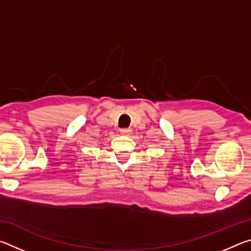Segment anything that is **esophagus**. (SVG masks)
I'll list each match as a JSON object with an SVG mask.
<instances>
[{
  "label": "esophagus",
  "instance_id": "34e87169",
  "mask_svg": "<svg viewBox=\"0 0 251 251\" xmlns=\"http://www.w3.org/2000/svg\"><path fill=\"white\" fill-rule=\"evenodd\" d=\"M130 133H131V129L130 128H122L121 129V134L122 135L127 136V135H129Z\"/></svg>",
  "mask_w": 251,
  "mask_h": 251
}]
</instances>
